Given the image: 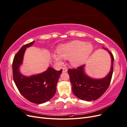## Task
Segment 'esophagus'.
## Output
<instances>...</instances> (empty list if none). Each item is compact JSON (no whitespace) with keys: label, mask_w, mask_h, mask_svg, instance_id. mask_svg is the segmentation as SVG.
I'll list each match as a JSON object with an SVG mask.
<instances>
[{"label":"esophagus","mask_w":127,"mask_h":127,"mask_svg":"<svg viewBox=\"0 0 127 127\" xmlns=\"http://www.w3.org/2000/svg\"><path fill=\"white\" fill-rule=\"evenodd\" d=\"M67 69L66 68H63V72H67Z\"/></svg>","instance_id":"1"}]
</instances>
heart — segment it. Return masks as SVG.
<instances>
[{
  "mask_svg": "<svg viewBox=\"0 0 127 127\" xmlns=\"http://www.w3.org/2000/svg\"><path fill=\"white\" fill-rule=\"evenodd\" d=\"M93 50V45L90 42L74 40L61 44L58 49L59 56L53 53L52 57L60 64L63 63V58L69 59L71 66L78 67L86 62Z\"/></svg>",
  "mask_w": 127,
  "mask_h": 127,
  "instance_id": "heart-1",
  "label": "heart"
}]
</instances>
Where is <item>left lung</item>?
Returning <instances> with one entry per match:
<instances>
[{
    "mask_svg": "<svg viewBox=\"0 0 127 127\" xmlns=\"http://www.w3.org/2000/svg\"><path fill=\"white\" fill-rule=\"evenodd\" d=\"M103 49L107 51L111 58L110 72L102 78H93L87 75L85 71V64L77 69H69L68 70L72 85L73 93L77 97L83 101H95L100 97L109 87L112 78L114 58L107 48Z\"/></svg>",
    "mask_w": 127,
    "mask_h": 127,
    "instance_id": "1",
    "label": "left lung"
}]
</instances>
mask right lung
I'll return each mask as SVG.
<instances>
[{"label": "right lung", "mask_w": 127, "mask_h": 127, "mask_svg": "<svg viewBox=\"0 0 127 127\" xmlns=\"http://www.w3.org/2000/svg\"><path fill=\"white\" fill-rule=\"evenodd\" d=\"M35 41L24 45L15 56L13 62V79L20 93L29 101L42 104L51 99L56 93V87L63 69L57 71L48 67L45 71L27 76L20 71L26 48Z\"/></svg>", "instance_id": "obj_1"}]
</instances>
